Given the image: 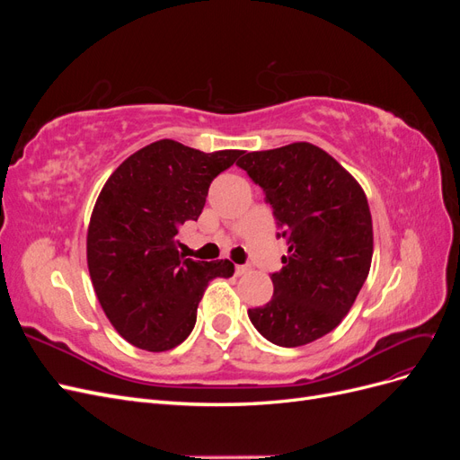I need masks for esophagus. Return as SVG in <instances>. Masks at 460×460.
<instances>
[{
  "label": "esophagus",
  "instance_id": "esophagus-1",
  "mask_svg": "<svg viewBox=\"0 0 460 460\" xmlns=\"http://www.w3.org/2000/svg\"><path fill=\"white\" fill-rule=\"evenodd\" d=\"M249 269L245 267V264H235V276H242V274H245Z\"/></svg>",
  "mask_w": 460,
  "mask_h": 460
}]
</instances>
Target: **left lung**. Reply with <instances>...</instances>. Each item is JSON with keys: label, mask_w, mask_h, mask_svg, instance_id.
Listing matches in <instances>:
<instances>
[{"label": "left lung", "mask_w": 460, "mask_h": 460, "mask_svg": "<svg viewBox=\"0 0 460 460\" xmlns=\"http://www.w3.org/2000/svg\"><path fill=\"white\" fill-rule=\"evenodd\" d=\"M259 184L288 242L272 299L249 309L262 338L280 347L326 336L349 313L372 262V217L363 188L309 142L252 151L235 163Z\"/></svg>", "instance_id": "left-lung-1"}]
</instances>
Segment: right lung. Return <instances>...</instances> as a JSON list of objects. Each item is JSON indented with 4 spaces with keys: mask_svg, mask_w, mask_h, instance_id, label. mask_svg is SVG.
<instances>
[{
    "mask_svg": "<svg viewBox=\"0 0 460 460\" xmlns=\"http://www.w3.org/2000/svg\"><path fill=\"white\" fill-rule=\"evenodd\" d=\"M240 155L159 140L109 176L88 226V270L109 323L128 343L153 353L180 345L207 284L234 274L228 259H184L178 228L199 218L208 186Z\"/></svg>",
    "mask_w": 460,
    "mask_h": 460,
    "instance_id": "obj_1",
    "label": "right lung"
}]
</instances>
